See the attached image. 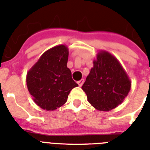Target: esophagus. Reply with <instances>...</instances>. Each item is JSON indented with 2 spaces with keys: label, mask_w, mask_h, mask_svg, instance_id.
<instances>
[{
  "label": "esophagus",
  "mask_w": 150,
  "mask_h": 150,
  "mask_svg": "<svg viewBox=\"0 0 150 150\" xmlns=\"http://www.w3.org/2000/svg\"><path fill=\"white\" fill-rule=\"evenodd\" d=\"M77 83L79 84V86H80V87H81V86H82V84L84 83V79H81V80H79V81H78Z\"/></svg>",
  "instance_id": "esophagus-1"
}]
</instances>
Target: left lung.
<instances>
[{"instance_id":"1","label":"left lung","mask_w":150,"mask_h":150,"mask_svg":"<svg viewBox=\"0 0 150 150\" xmlns=\"http://www.w3.org/2000/svg\"><path fill=\"white\" fill-rule=\"evenodd\" d=\"M131 81L117 58L101 51L81 88L88 101L99 111H110L123 102Z\"/></svg>"}]
</instances>
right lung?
I'll return each mask as SVG.
<instances>
[{
  "label": "right lung",
  "instance_id": "add662e5",
  "mask_svg": "<svg viewBox=\"0 0 150 150\" xmlns=\"http://www.w3.org/2000/svg\"><path fill=\"white\" fill-rule=\"evenodd\" d=\"M69 49L55 46L46 51L27 74L28 89L41 109L53 111L66 103L73 88L79 86L67 67Z\"/></svg>",
  "mask_w": 150,
  "mask_h": 150
}]
</instances>
